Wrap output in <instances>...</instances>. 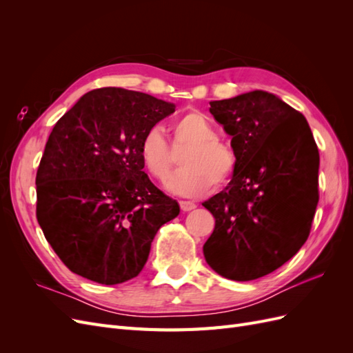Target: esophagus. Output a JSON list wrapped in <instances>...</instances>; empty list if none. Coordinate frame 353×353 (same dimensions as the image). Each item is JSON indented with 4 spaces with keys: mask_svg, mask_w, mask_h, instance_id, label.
<instances>
[{
    "mask_svg": "<svg viewBox=\"0 0 353 353\" xmlns=\"http://www.w3.org/2000/svg\"><path fill=\"white\" fill-rule=\"evenodd\" d=\"M179 206H181V210H183V212H190V210L196 209V203H194V201L181 200V201H179Z\"/></svg>",
    "mask_w": 353,
    "mask_h": 353,
    "instance_id": "obj_1",
    "label": "esophagus"
}]
</instances>
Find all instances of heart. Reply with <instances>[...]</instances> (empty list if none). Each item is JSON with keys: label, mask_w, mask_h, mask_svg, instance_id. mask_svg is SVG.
Wrapping results in <instances>:
<instances>
[{"label": "heart", "mask_w": 353, "mask_h": 353, "mask_svg": "<svg viewBox=\"0 0 353 353\" xmlns=\"http://www.w3.org/2000/svg\"><path fill=\"white\" fill-rule=\"evenodd\" d=\"M174 147H187L179 157L183 168L166 181V188L181 196H199L210 185L221 187L236 170V154L232 148L218 140V131L205 114L191 112L181 116L174 126ZM141 162L154 179L163 181L175 163L172 148L154 125L143 134L138 145Z\"/></svg>", "instance_id": "obj_1"}]
</instances>
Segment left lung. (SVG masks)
<instances>
[{
  "label": "left lung",
  "mask_w": 353,
  "mask_h": 353,
  "mask_svg": "<svg viewBox=\"0 0 353 353\" xmlns=\"http://www.w3.org/2000/svg\"><path fill=\"white\" fill-rule=\"evenodd\" d=\"M209 112L232 137L236 170L201 203L215 216L203 253L228 280L261 279L307 240L319 199L318 147L305 116L271 92L210 101Z\"/></svg>",
  "instance_id": "8db88e82"
}]
</instances>
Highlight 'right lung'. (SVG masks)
<instances>
[{
  "label": "right lung",
  "instance_id": "right-lung-1",
  "mask_svg": "<svg viewBox=\"0 0 353 353\" xmlns=\"http://www.w3.org/2000/svg\"><path fill=\"white\" fill-rule=\"evenodd\" d=\"M175 104L123 88L92 90L52 128L37 172V218L50 245L83 279L113 285L141 272L178 201L143 170L138 145Z\"/></svg>",
  "mask_w": 353,
  "mask_h": 353
}]
</instances>
